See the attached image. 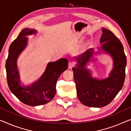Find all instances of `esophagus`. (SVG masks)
<instances>
[{
    "instance_id": "1",
    "label": "esophagus",
    "mask_w": 131,
    "mask_h": 131,
    "mask_svg": "<svg viewBox=\"0 0 131 131\" xmlns=\"http://www.w3.org/2000/svg\"><path fill=\"white\" fill-rule=\"evenodd\" d=\"M74 65H75V63H74V62L69 61V63H68V68H69V69H72V68L74 66Z\"/></svg>"
}]
</instances>
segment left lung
Segmentation results:
<instances>
[{
    "instance_id": "8db88e82",
    "label": "left lung",
    "mask_w": 131,
    "mask_h": 131,
    "mask_svg": "<svg viewBox=\"0 0 131 131\" xmlns=\"http://www.w3.org/2000/svg\"><path fill=\"white\" fill-rule=\"evenodd\" d=\"M100 50L95 53L90 48L77 58L78 64L72 68L78 99L89 107L101 108L112 102L124 85L125 78L126 57L124 47L118 38L108 29L102 28ZM101 51L110 54L114 60V67L108 78L98 80L93 78L85 65L93 54Z\"/></svg>"
}]
</instances>
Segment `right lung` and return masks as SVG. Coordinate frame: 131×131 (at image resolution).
I'll list each match as a JSON object with an SVG mask.
<instances>
[{
	"instance_id": "1",
	"label": "right lung",
	"mask_w": 131,
	"mask_h": 131,
	"mask_svg": "<svg viewBox=\"0 0 131 131\" xmlns=\"http://www.w3.org/2000/svg\"><path fill=\"white\" fill-rule=\"evenodd\" d=\"M35 29H23L12 43L6 62L7 81L10 90L21 102L30 106H38L49 102L56 94V85L60 75L68 69V61L62 58L49 62L45 71L38 81L31 85H21L17 66V60L28 44V35L36 34Z\"/></svg>"
}]
</instances>
